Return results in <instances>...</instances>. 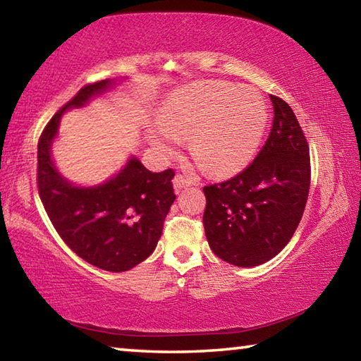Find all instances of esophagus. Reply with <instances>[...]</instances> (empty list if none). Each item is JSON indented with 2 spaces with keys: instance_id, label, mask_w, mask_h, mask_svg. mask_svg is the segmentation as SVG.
Masks as SVG:
<instances>
[{
  "instance_id": "esophagus-1",
  "label": "esophagus",
  "mask_w": 361,
  "mask_h": 361,
  "mask_svg": "<svg viewBox=\"0 0 361 361\" xmlns=\"http://www.w3.org/2000/svg\"><path fill=\"white\" fill-rule=\"evenodd\" d=\"M191 183H192V180L186 178V176L175 175V178H173V188H175V191H181L183 188L191 186Z\"/></svg>"
}]
</instances>
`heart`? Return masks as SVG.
Wrapping results in <instances>:
<instances>
[{"label": "heart", "mask_w": 361, "mask_h": 361, "mask_svg": "<svg viewBox=\"0 0 361 361\" xmlns=\"http://www.w3.org/2000/svg\"><path fill=\"white\" fill-rule=\"evenodd\" d=\"M157 145L192 133L195 157L213 173H232L252 161L266 129V103L258 90L219 81L195 82L169 97L159 114Z\"/></svg>", "instance_id": "b5f03b06"}]
</instances>
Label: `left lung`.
<instances>
[{
	"mask_svg": "<svg viewBox=\"0 0 361 361\" xmlns=\"http://www.w3.org/2000/svg\"><path fill=\"white\" fill-rule=\"evenodd\" d=\"M274 122L255 161L234 178L204 188L212 252L239 267L267 262L286 247L305 209L309 146L293 109L271 95Z\"/></svg>",
	"mask_w": 361,
	"mask_h": 361,
	"instance_id": "left-lung-1",
	"label": "left lung"
}]
</instances>
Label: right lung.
<instances>
[{
	"label": "right lung",
	"mask_w": 361,
	"mask_h": 361,
	"mask_svg": "<svg viewBox=\"0 0 361 361\" xmlns=\"http://www.w3.org/2000/svg\"><path fill=\"white\" fill-rule=\"evenodd\" d=\"M122 79L82 87L54 116L38 143V191L54 228L79 258L109 272L130 271L154 252L172 207L173 170L152 173L135 156L111 178L79 186L59 172L52 159L60 119L109 92Z\"/></svg>",
	"instance_id": "obj_1"
}]
</instances>
